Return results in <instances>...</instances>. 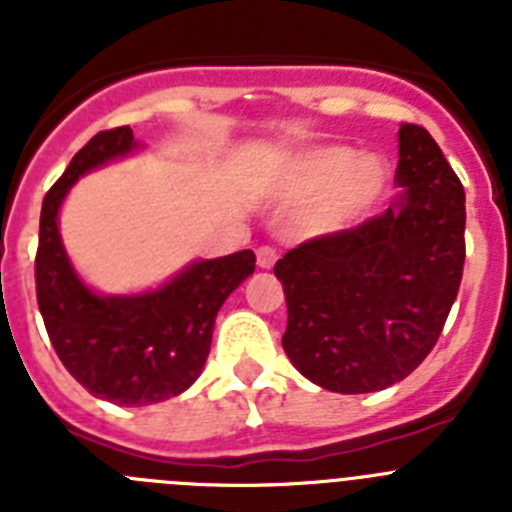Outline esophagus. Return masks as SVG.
I'll list each match as a JSON object with an SVG mask.
<instances>
[{
    "label": "esophagus",
    "instance_id": "esophagus-1",
    "mask_svg": "<svg viewBox=\"0 0 512 512\" xmlns=\"http://www.w3.org/2000/svg\"><path fill=\"white\" fill-rule=\"evenodd\" d=\"M274 261H277V251L271 246H261L259 251H256V264H259V269H271Z\"/></svg>",
    "mask_w": 512,
    "mask_h": 512
}]
</instances>
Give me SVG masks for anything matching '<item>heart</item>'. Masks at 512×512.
Masks as SVG:
<instances>
[{
	"label": "heart",
	"mask_w": 512,
	"mask_h": 512,
	"mask_svg": "<svg viewBox=\"0 0 512 512\" xmlns=\"http://www.w3.org/2000/svg\"><path fill=\"white\" fill-rule=\"evenodd\" d=\"M390 161L379 153L356 156L351 148L307 151L292 164V182L302 194H325L310 212V228L338 230L366 212L390 184Z\"/></svg>",
	"instance_id": "heart-1"
}]
</instances>
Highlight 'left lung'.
<instances>
[{
    "label": "left lung",
    "mask_w": 512,
    "mask_h": 512,
    "mask_svg": "<svg viewBox=\"0 0 512 512\" xmlns=\"http://www.w3.org/2000/svg\"><path fill=\"white\" fill-rule=\"evenodd\" d=\"M387 212L300 243L274 266L287 297L284 354L312 384L364 395L431 354L464 271V187L431 133L402 122Z\"/></svg>",
    "instance_id": "8db88e82"
}]
</instances>
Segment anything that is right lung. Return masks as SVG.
Listing matches in <instances>:
<instances>
[{
  "label": "right lung",
  "instance_id": "1",
  "mask_svg": "<svg viewBox=\"0 0 512 512\" xmlns=\"http://www.w3.org/2000/svg\"><path fill=\"white\" fill-rule=\"evenodd\" d=\"M130 125L102 130L71 158L40 210L35 292L45 330L71 377L115 405H153L182 395L210 354L217 310L256 269L253 251L194 261L140 295H97L81 282L58 233V210L79 176L128 156Z\"/></svg>",
  "mask_w": 512,
  "mask_h": 512
}]
</instances>
